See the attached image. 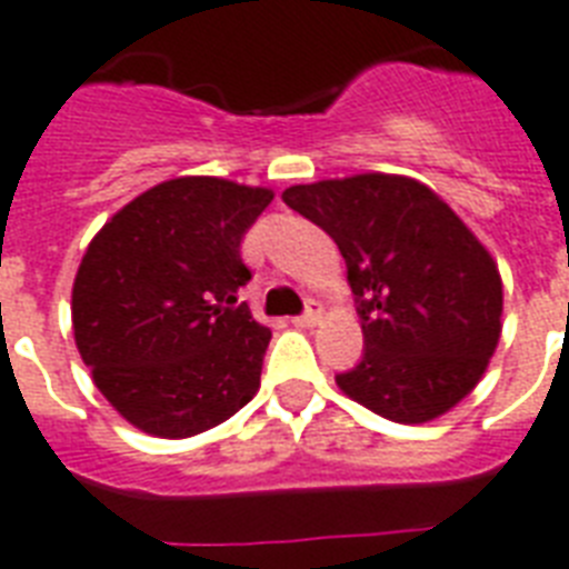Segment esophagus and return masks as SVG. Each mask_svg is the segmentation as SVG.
Wrapping results in <instances>:
<instances>
[{
    "label": "esophagus",
    "mask_w": 569,
    "mask_h": 569,
    "mask_svg": "<svg viewBox=\"0 0 569 569\" xmlns=\"http://www.w3.org/2000/svg\"><path fill=\"white\" fill-rule=\"evenodd\" d=\"M319 319H322V307H319L316 301H310V303H307V310H303L301 316H295L292 322L298 325V328H313Z\"/></svg>",
    "instance_id": "34e87169"
}]
</instances>
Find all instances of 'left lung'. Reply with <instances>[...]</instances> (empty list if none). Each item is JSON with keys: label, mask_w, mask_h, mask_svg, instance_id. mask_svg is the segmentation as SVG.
I'll return each instance as SVG.
<instances>
[{"label": "left lung", "mask_w": 569, "mask_h": 569, "mask_svg": "<svg viewBox=\"0 0 569 569\" xmlns=\"http://www.w3.org/2000/svg\"><path fill=\"white\" fill-rule=\"evenodd\" d=\"M283 202L337 241L363 355L342 393L397 423H427L471 393L501 337V274L427 184L367 172L295 184Z\"/></svg>", "instance_id": "8db88e82"}]
</instances>
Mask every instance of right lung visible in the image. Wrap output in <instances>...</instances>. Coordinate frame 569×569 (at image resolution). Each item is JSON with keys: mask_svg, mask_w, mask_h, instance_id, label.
Masks as SVG:
<instances>
[{"mask_svg": "<svg viewBox=\"0 0 569 569\" xmlns=\"http://www.w3.org/2000/svg\"><path fill=\"white\" fill-rule=\"evenodd\" d=\"M274 193L211 176L163 181L112 214L73 280V337L112 409L188 439L244 409L271 331L238 303L241 238Z\"/></svg>", "mask_w": 569, "mask_h": 569, "instance_id": "right-lung-1", "label": "right lung"}]
</instances>
